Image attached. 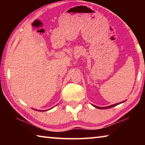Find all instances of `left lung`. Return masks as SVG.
Returning a JSON list of instances; mask_svg holds the SVG:
<instances>
[{"label":"left lung","instance_id":"left-lung-1","mask_svg":"<svg viewBox=\"0 0 145 145\" xmlns=\"http://www.w3.org/2000/svg\"><path fill=\"white\" fill-rule=\"evenodd\" d=\"M123 102H125V101H123V102H120V103H118V104H112V105H109V106H107V107H98V106H96V105H93V104H92V105H93V107H95L97 108V109H109V108H111V107H114V106H116V105H119V104H121V103H123Z\"/></svg>","mask_w":145,"mask_h":145}]
</instances>
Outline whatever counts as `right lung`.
<instances>
[{
  "instance_id": "obj_1",
  "label": "right lung",
  "mask_w": 145,
  "mask_h": 145,
  "mask_svg": "<svg viewBox=\"0 0 145 145\" xmlns=\"http://www.w3.org/2000/svg\"><path fill=\"white\" fill-rule=\"evenodd\" d=\"M52 108H51V109H52ZM33 109L36 110V111H48V110H49V109H47V110H45V111H44V110H37V109Z\"/></svg>"
}]
</instances>
